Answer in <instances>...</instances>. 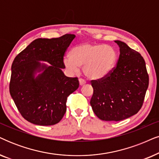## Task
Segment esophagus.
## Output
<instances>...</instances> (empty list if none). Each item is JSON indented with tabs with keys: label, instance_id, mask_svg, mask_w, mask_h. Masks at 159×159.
<instances>
[{
	"label": "esophagus",
	"instance_id": "obj_1",
	"mask_svg": "<svg viewBox=\"0 0 159 159\" xmlns=\"http://www.w3.org/2000/svg\"><path fill=\"white\" fill-rule=\"evenodd\" d=\"M79 82H80V85H83V84H84L86 83V82H85V80H84L83 79H82V78H80L79 79Z\"/></svg>",
	"mask_w": 159,
	"mask_h": 159
}]
</instances>
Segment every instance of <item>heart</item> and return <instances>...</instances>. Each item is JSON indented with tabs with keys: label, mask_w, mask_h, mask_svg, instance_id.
Here are the masks:
<instances>
[{
	"label": "heart",
	"mask_w": 159,
	"mask_h": 159,
	"mask_svg": "<svg viewBox=\"0 0 159 159\" xmlns=\"http://www.w3.org/2000/svg\"><path fill=\"white\" fill-rule=\"evenodd\" d=\"M117 52L110 45L84 43L72 49L71 56L63 58V64L71 73L84 66L85 76L90 79H100L108 75L114 67Z\"/></svg>",
	"instance_id": "b5f03b06"
}]
</instances>
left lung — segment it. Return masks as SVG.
I'll return each instance as SVG.
<instances>
[{"instance_id":"1","label":"left lung","mask_w":159,"mask_h":159,"mask_svg":"<svg viewBox=\"0 0 159 159\" xmlns=\"http://www.w3.org/2000/svg\"><path fill=\"white\" fill-rule=\"evenodd\" d=\"M117 65L105 77L91 80L93 111L106 121H120L137 114L143 106L149 84L145 60L121 41Z\"/></svg>"}]
</instances>
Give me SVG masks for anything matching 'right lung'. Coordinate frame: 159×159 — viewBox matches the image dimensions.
Masks as SVG:
<instances>
[{
  "mask_svg": "<svg viewBox=\"0 0 159 159\" xmlns=\"http://www.w3.org/2000/svg\"><path fill=\"white\" fill-rule=\"evenodd\" d=\"M75 38L37 39L14 58L11 65L9 92L22 117L39 125L59 123L66 111L68 96L79 88L77 77L63 74V56ZM39 61H47V66ZM43 71L34 77L36 72Z\"/></svg>",
  "mask_w": 159,
  "mask_h": 159,
  "instance_id": "right-lung-1",
  "label": "right lung"
}]
</instances>
